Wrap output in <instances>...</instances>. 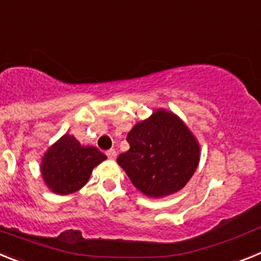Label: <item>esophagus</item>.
<instances>
[{
    "instance_id": "1",
    "label": "esophagus",
    "mask_w": 261,
    "mask_h": 261,
    "mask_svg": "<svg viewBox=\"0 0 261 261\" xmlns=\"http://www.w3.org/2000/svg\"><path fill=\"white\" fill-rule=\"evenodd\" d=\"M106 156H108L109 159L114 160V159L117 158V151H115V149H109V151H106Z\"/></svg>"
}]
</instances>
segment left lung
Instances as JSON below:
<instances>
[{"label":"left lung","mask_w":261,"mask_h":261,"mask_svg":"<svg viewBox=\"0 0 261 261\" xmlns=\"http://www.w3.org/2000/svg\"><path fill=\"white\" fill-rule=\"evenodd\" d=\"M130 149L118 156L134 187L152 198L176 193L198 167L199 146L177 115L156 110L128 133Z\"/></svg>","instance_id":"obj_1"}]
</instances>
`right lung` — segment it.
<instances>
[{"mask_svg": "<svg viewBox=\"0 0 261 261\" xmlns=\"http://www.w3.org/2000/svg\"><path fill=\"white\" fill-rule=\"evenodd\" d=\"M106 159L96 147H84L65 134L44 153L40 164L43 180L56 194H71L87 184L94 167Z\"/></svg>", "mask_w": 261, "mask_h": 261, "instance_id": "right-lung-1", "label": "right lung"}]
</instances>
